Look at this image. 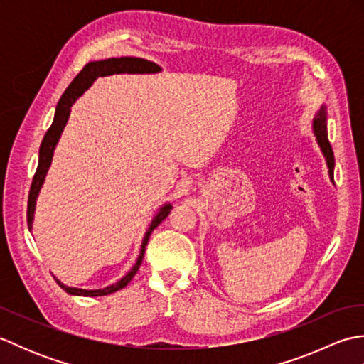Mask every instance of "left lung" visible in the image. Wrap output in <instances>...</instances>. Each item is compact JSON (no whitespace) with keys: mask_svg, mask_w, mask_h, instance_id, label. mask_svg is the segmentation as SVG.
<instances>
[{"mask_svg":"<svg viewBox=\"0 0 364 364\" xmlns=\"http://www.w3.org/2000/svg\"><path fill=\"white\" fill-rule=\"evenodd\" d=\"M313 133L316 136V141H318V145L321 146V151L323 154V158H326L330 180H331V183H335L333 181L335 156H333V150H331V145L328 142V134H327V107H326V105H322L321 109L316 112V115H314Z\"/></svg>","mask_w":364,"mask_h":364,"instance_id":"1","label":"left lung"}]
</instances>
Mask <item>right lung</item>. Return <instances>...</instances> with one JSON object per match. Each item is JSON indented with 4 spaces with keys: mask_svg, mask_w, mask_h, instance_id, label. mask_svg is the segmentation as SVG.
Returning a JSON list of instances; mask_svg holds the SVG:
<instances>
[{
    "mask_svg": "<svg viewBox=\"0 0 364 364\" xmlns=\"http://www.w3.org/2000/svg\"><path fill=\"white\" fill-rule=\"evenodd\" d=\"M162 68L151 63V60H146L142 58H133V56H123V58H109V59H103V60H94V63H89L84 65L82 70L75 76V80L70 82V86L65 89V92L60 97L59 103L56 106V112H54V119L50 129L46 131V134L42 141L41 150H38V164L36 175L33 178V184H31V191H29V198H28V228L33 230V220H34V213H36V202L38 197V192H41L45 176L48 173V168L51 166L53 161V153L56 145L59 142V137L63 134V131L67 125V120L70 117V107L73 103L78 100L84 92H86L92 82H94L100 76H109L115 73H159ZM170 210H172V205L166 203L159 208V211L154 214V218L151 219L149 230L142 239V245H141V252H139V257L136 259V264L129 269V272L122 277L119 282H115L106 288L102 289H81V288H73V286H67L60 280H58L54 277V280L58 282V284L63 288L67 294H72V296H82V297H98V296H107V294H112L115 291H120L125 288V286L133 280V277L139 270V266L142 264V258L145 253V247L149 244V239L151 231L156 228L159 223L164 220Z\"/></svg>",
    "mask_w": 364,
    "mask_h": 364,
    "instance_id": "obj_1",
    "label": "right lung"
}]
</instances>
